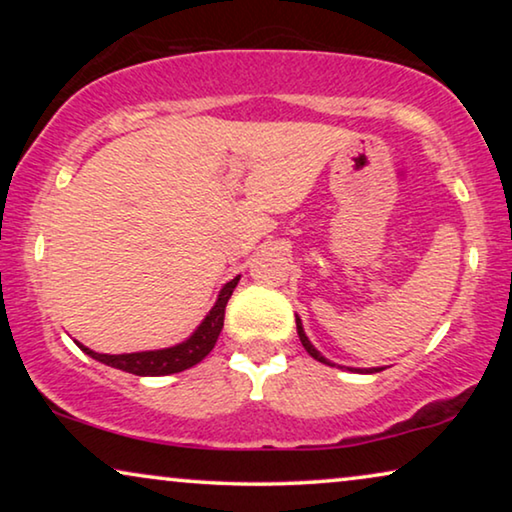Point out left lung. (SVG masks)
Here are the masks:
<instances>
[{"label": "left lung", "instance_id": "8db88e82", "mask_svg": "<svg viewBox=\"0 0 512 512\" xmlns=\"http://www.w3.org/2000/svg\"><path fill=\"white\" fill-rule=\"evenodd\" d=\"M296 328H298V338H300V342H303V347L307 349V354H310L312 359H317V361H321V363H326V366H335V363H333V361H328L326 356L321 354L319 349L312 345L310 338H307V335H305V328H303V321H300L298 314H296ZM347 370H354V373H380V370H384V368H347Z\"/></svg>", "mask_w": 512, "mask_h": 512}]
</instances>
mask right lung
<instances>
[{"instance_id":"right-lung-1","label":"right lung","mask_w":512,"mask_h":512,"mask_svg":"<svg viewBox=\"0 0 512 512\" xmlns=\"http://www.w3.org/2000/svg\"><path fill=\"white\" fill-rule=\"evenodd\" d=\"M237 282H240V275L230 279L228 284H223V289L219 291V298H216L212 310L205 314V319L200 321V326L195 328L184 342H179V345H172L165 349H149V352H132V354H100V352H93V349L86 345H81V342H76V345L81 347V352L93 356L95 361L104 363V366L125 370V373H132V375L158 377V375L181 373V370L193 368L195 363H200L214 349L223 328L226 305L230 296H233Z\"/></svg>"}]
</instances>
